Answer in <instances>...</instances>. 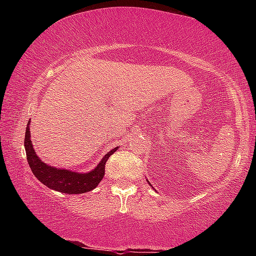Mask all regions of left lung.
Masks as SVG:
<instances>
[{"label":"left lung","mask_w":256,"mask_h":256,"mask_svg":"<svg viewBox=\"0 0 256 256\" xmlns=\"http://www.w3.org/2000/svg\"><path fill=\"white\" fill-rule=\"evenodd\" d=\"M149 184H150V183H149Z\"/></svg>","instance_id":"8db88e82"}]
</instances>
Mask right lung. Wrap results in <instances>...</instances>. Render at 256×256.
Masks as SVG:
<instances>
[{
	"label": "right lung",
	"mask_w": 256,
	"mask_h": 256,
	"mask_svg": "<svg viewBox=\"0 0 256 256\" xmlns=\"http://www.w3.org/2000/svg\"><path fill=\"white\" fill-rule=\"evenodd\" d=\"M29 130L30 128L27 125L24 136V149L30 170L37 177V180H40L47 188L66 194H82L96 188V186L105 175L106 162L118 148L116 146L110 152L106 154L94 170L86 172V174H80V172H70L68 170H58V168L48 166L47 164L42 162L32 148Z\"/></svg>",
	"instance_id": "add662e5"
}]
</instances>
